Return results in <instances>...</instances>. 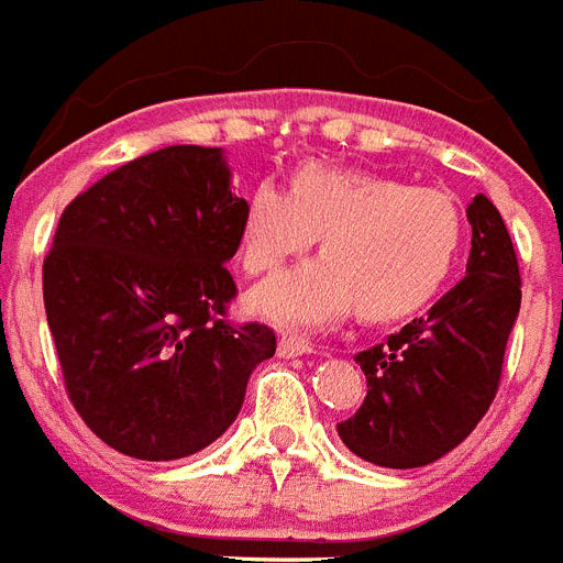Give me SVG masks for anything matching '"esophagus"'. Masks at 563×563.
Listing matches in <instances>:
<instances>
[{
  "label": "esophagus",
  "mask_w": 563,
  "mask_h": 563,
  "mask_svg": "<svg viewBox=\"0 0 563 563\" xmlns=\"http://www.w3.org/2000/svg\"><path fill=\"white\" fill-rule=\"evenodd\" d=\"M305 353H313V344L299 335H282L278 339V355L282 358H292V355H305Z\"/></svg>",
  "instance_id": "obj_1"
}]
</instances>
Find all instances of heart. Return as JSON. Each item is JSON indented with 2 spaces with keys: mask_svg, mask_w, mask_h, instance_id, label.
I'll return each instance as SVG.
<instances>
[{
  "mask_svg": "<svg viewBox=\"0 0 563 563\" xmlns=\"http://www.w3.org/2000/svg\"><path fill=\"white\" fill-rule=\"evenodd\" d=\"M461 230L459 205L444 190L307 162L290 176V190L273 179L250 190L239 258L247 276H271L316 235L324 256L258 287L250 307L292 328L328 324L353 307L364 319H398L444 285Z\"/></svg>",
  "mask_w": 563,
  "mask_h": 563,
  "instance_id": "b5f03b06",
  "label": "heart"
}]
</instances>
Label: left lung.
Instances as JSON below:
<instances>
[{
	"mask_svg": "<svg viewBox=\"0 0 563 563\" xmlns=\"http://www.w3.org/2000/svg\"><path fill=\"white\" fill-rule=\"evenodd\" d=\"M467 276L390 339L355 355L367 398L339 424L341 441L378 467L432 464L467 439L501 384L521 276L501 213L484 194L467 208Z\"/></svg>",
	"mask_w": 563,
	"mask_h": 563,
	"instance_id": "8db88e82",
	"label": "left lung"
}]
</instances>
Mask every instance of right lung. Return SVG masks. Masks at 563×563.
Here are the masks:
<instances>
[{"instance_id":"add662e5","label":"right lung","mask_w":563,"mask_h":563,"mask_svg":"<svg viewBox=\"0 0 563 563\" xmlns=\"http://www.w3.org/2000/svg\"><path fill=\"white\" fill-rule=\"evenodd\" d=\"M244 199L222 147L139 156L65 208L42 264L70 405L119 453L173 461L213 444L247 378L276 353L267 324H233Z\"/></svg>"}]
</instances>
